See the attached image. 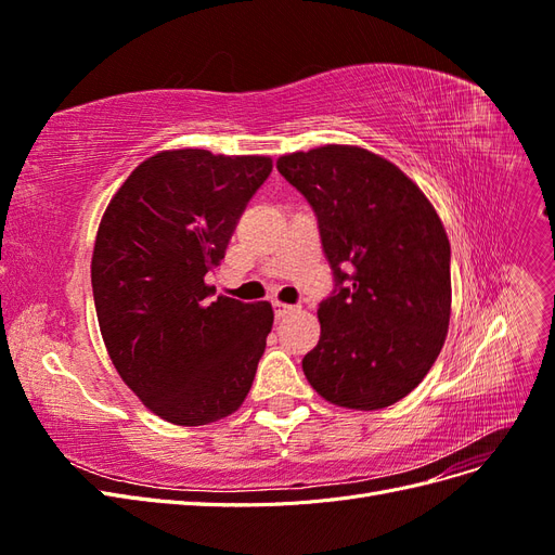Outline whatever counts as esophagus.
Segmentation results:
<instances>
[{"label": "esophagus", "mask_w": 555, "mask_h": 555, "mask_svg": "<svg viewBox=\"0 0 555 555\" xmlns=\"http://www.w3.org/2000/svg\"><path fill=\"white\" fill-rule=\"evenodd\" d=\"M294 310H296V306H287V304H280V300H273V312H275L278 319L292 314Z\"/></svg>", "instance_id": "1"}]
</instances>
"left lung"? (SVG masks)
Returning a JSON list of instances; mask_svg holds the SVG:
<instances>
[{
    "label": "left lung",
    "instance_id": "1",
    "mask_svg": "<svg viewBox=\"0 0 555 555\" xmlns=\"http://www.w3.org/2000/svg\"><path fill=\"white\" fill-rule=\"evenodd\" d=\"M278 171L310 204L335 282L304 373L333 405L389 408L444 345L451 247L440 217L398 166L363 147L284 155Z\"/></svg>",
    "mask_w": 555,
    "mask_h": 555
}]
</instances>
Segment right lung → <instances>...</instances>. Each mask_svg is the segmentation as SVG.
Instances as JSON below:
<instances>
[{
	"label": "right lung",
	"mask_w": 555,
	"mask_h": 555,
	"mask_svg": "<svg viewBox=\"0 0 555 555\" xmlns=\"http://www.w3.org/2000/svg\"><path fill=\"white\" fill-rule=\"evenodd\" d=\"M271 171L268 157L169 150L133 169L99 224L92 294L102 338L125 384L166 422L229 416L255 379L273 308L212 300L204 278Z\"/></svg>",
	"instance_id": "obj_1"
}]
</instances>
